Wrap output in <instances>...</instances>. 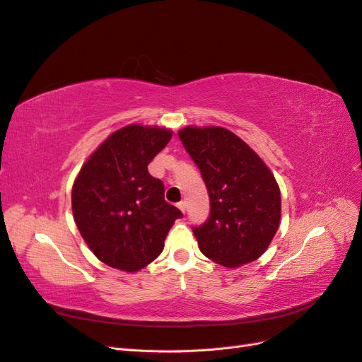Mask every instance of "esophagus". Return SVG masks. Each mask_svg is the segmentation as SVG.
Wrapping results in <instances>:
<instances>
[{
	"instance_id": "34e87169",
	"label": "esophagus",
	"mask_w": 362,
	"mask_h": 362,
	"mask_svg": "<svg viewBox=\"0 0 362 362\" xmlns=\"http://www.w3.org/2000/svg\"><path fill=\"white\" fill-rule=\"evenodd\" d=\"M178 208H180L182 213H185V208H187V205H185L184 201H181V202H178Z\"/></svg>"
}]
</instances>
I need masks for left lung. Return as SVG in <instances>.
Segmentation results:
<instances>
[{"label":"left lung","instance_id":"obj_1","mask_svg":"<svg viewBox=\"0 0 362 362\" xmlns=\"http://www.w3.org/2000/svg\"><path fill=\"white\" fill-rule=\"evenodd\" d=\"M178 136L210 196V217L193 228L201 252L223 267L255 261L281 221V192L273 173L226 128L185 127Z\"/></svg>","mask_w":362,"mask_h":362}]
</instances>
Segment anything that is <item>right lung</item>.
<instances>
[{
    "instance_id": "right-lung-1",
    "label": "right lung",
    "mask_w": 362,
    "mask_h": 362,
    "mask_svg": "<svg viewBox=\"0 0 362 362\" xmlns=\"http://www.w3.org/2000/svg\"><path fill=\"white\" fill-rule=\"evenodd\" d=\"M172 131L127 125L108 136L83 164L72 185L76 228L95 257L124 272L154 261L182 213L164 201V184L148 164L169 144Z\"/></svg>"
}]
</instances>
